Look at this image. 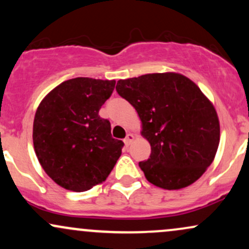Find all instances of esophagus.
Instances as JSON below:
<instances>
[{"instance_id":"esophagus-1","label":"esophagus","mask_w":249,"mask_h":249,"mask_svg":"<svg viewBox=\"0 0 249 249\" xmlns=\"http://www.w3.org/2000/svg\"><path fill=\"white\" fill-rule=\"evenodd\" d=\"M133 141H134V136L132 133H128L126 136V138L124 139V142H125V145H126V146H128V145H130Z\"/></svg>"}]
</instances>
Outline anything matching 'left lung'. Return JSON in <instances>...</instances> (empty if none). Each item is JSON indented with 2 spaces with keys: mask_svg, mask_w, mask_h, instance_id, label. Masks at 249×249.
Returning a JSON list of instances; mask_svg holds the SVG:
<instances>
[{
  "mask_svg": "<svg viewBox=\"0 0 249 249\" xmlns=\"http://www.w3.org/2000/svg\"><path fill=\"white\" fill-rule=\"evenodd\" d=\"M118 95L136 108L151 156L139 166L151 184L180 190L212 164L220 142L218 113L196 83L177 72L119 79Z\"/></svg>",
  "mask_w": 249,
  "mask_h": 249,
  "instance_id": "left-lung-1",
  "label": "left lung"
}]
</instances>
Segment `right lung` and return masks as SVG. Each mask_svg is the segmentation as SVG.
I'll return each mask as SVG.
<instances>
[{
  "label": "right lung",
  "instance_id": "add662e5",
  "mask_svg": "<svg viewBox=\"0 0 249 249\" xmlns=\"http://www.w3.org/2000/svg\"><path fill=\"white\" fill-rule=\"evenodd\" d=\"M116 81L77 77L43 98L34 119L33 142L39 164L57 185L84 192L102 184L122 154L111 124L98 115Z\"/></svg>",
  "mask_w": 249,
  "mask_h": 249
}]
</instances>
